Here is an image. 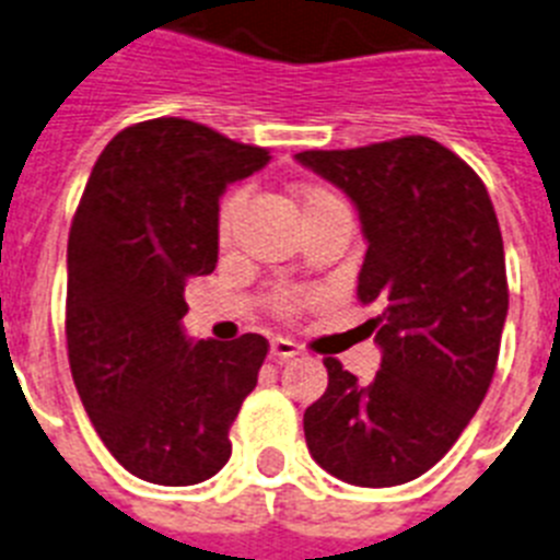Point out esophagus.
I'll return each instance as SVG.
<instances>
[{
    "label": "esophagus",
    "mask_w": 560,
    "mask_h": 560,
    "mask_svg": "<svg viewBox=\"0 0 560 560\" xmlns=\"http://www.w3.org/2000/svg\"><path fill=\"white\" fill-rule=\"evenodd\" d=\"M299 352H301L299 343H293L290 338L270 340V358H273V361H290V358H295Z\"/></svg>",
    "instance_id": "esophagus-1"
}]
</instances>
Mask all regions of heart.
Wrapping results in <instances>:
<instances>
[{
	"instance_id": "obj_1",
	"label": "heart",
	"mask_w": 560,
	"mask_h": 560,
	"mask_svg": "<svg viewBox=\"0 0 560 560\" xmlns=\"http://www.w3.org/2000/svg\"><path fill=\"white\" fill-rule=\"evenodd\" d=\"M295 199H299V208H301V217H304V222L318 220V217H324V213L347 211V202H343V199H340L338 194L332 191V188L315 186V183L299 186V191H295ZM240 206H242V194L240 191L228 194V197L222 199L220 220H217V233H220V242L231 240L233 220H236V211H240ZM295 304H299L295 293H287V290H284V293L276 295V307H279L281 313H293Z\"/></svg>"
}]
</instances>
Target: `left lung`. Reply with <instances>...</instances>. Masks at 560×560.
Here are the masks:
<instances>
[{
	"label": "left lung",
	"instance_id": "obj_1",
	"mask_svg": "<svg viewBox=\"0 0 560 560\" xmlns=\"http://www.w3.org/2000/svg\"><path fill=\"white\" fill-rule=\"evenodd\" d=\"M295 160L358 208L369 245L358 299L374 307L363 327L383 352L366 386L324 361L307 448L358 488L411 482L448 454L493 381L508 318L493 202L465 160L422 135Z\"/></svg>",
	"mask_w": 560,
	"mask_h": 560
}]
</instances>
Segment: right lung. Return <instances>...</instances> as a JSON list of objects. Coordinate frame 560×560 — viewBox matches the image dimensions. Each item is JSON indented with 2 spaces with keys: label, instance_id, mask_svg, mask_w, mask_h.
I'll use <instances>...</instances> for the list:
<instances>
[{
  "label": "right lung",
  "instance_id": "obj_1",
  "mask_svg": "<svg viewBox=\"0 0 560 560\" xmlns=\"http://www.w3.org/2000/svg\"><path fill=\"white\" fill-rule=\"evenodd\" d=\"M259 145L183 118L106 143L67 242V352L92 425L129 474L183 488L231 459V431L267 340H191L186 281L220 256V197L265 168Z\"/></svg>",
  "mask_w": 560,
  "mask_h": 560
}]
</instances>
